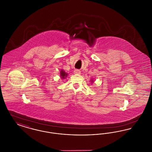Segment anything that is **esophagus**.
<instances>
[{"label": "esophagus", "mask_w": 152, "mask_h": 152, "mask_svg": "<svg viewBox=\"0 0 152 152\" xmlns=\"http://www.w3.org/2000/svg\"><path fill=\"white\" fill-rule=\"evenodd\" d=\"M80 73H81V72L79 70H78V69H75V70L74 71V73H75V74H80Z\"/></svg>", "instance_id": "1"}]
</instances>
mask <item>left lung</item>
Wrapping results in <instances>:
<instances>
[{"label": "left lung", "mask_w": 152, "mask_h": 152, "mask_svg": "<svg viewBox=\"0 0 152 152\" xmlns=\"http://www.w3.org/2000/svg\"><path fill=\"white\" fill-rule=\"evenodd\" d=\"M91 83H94V80H91Z\"/></svg>", "instance_id": "left-lung-1"}]
</instances>
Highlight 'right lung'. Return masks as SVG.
<instances>
[{
    "mask_svg": "<svg viewBox=\"0 0 152 152\" xmlns=\"http://www.w3.org/2000/svg\"><path fill=\"white\" fill-rule=\"evenodd\" d=\"M60 77L62 79H64L65 78H66L68 76V73L65 72V71L63 69H61L60 70Z\"/></svg>",
    "mask_w": 152,
    "mask_h": 152,
    "instance_id": "obj_1",
    "label": "right lung"
}]
</instances>
